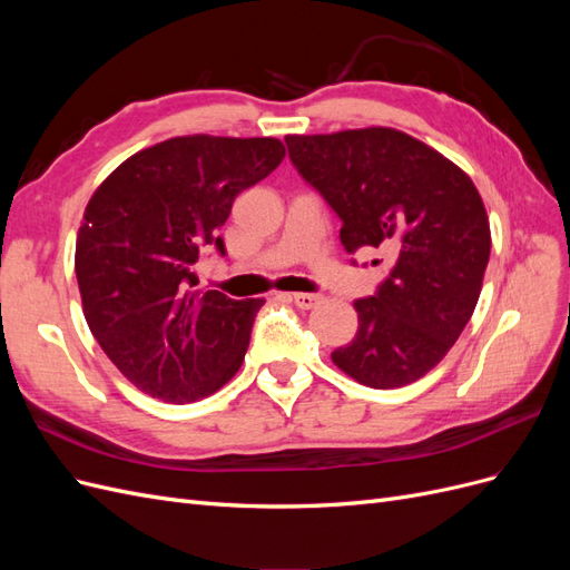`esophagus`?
Here are the masks:
<instances>
[{
    "instance_id": "1",
    "label": "esophagus",
    "mask_w": 570,
    "mask_h": 570,
    "mask_svg": "<svg viewBox=\"0 0 570 570\" xmlns=\"http://www.w3.org/2000/svg\"><path fill=\"white\" fill-rule=\"evenodd\" d=\"M289 302H295L299 308H314L321 302V295H312V292H295V295H287Z\"/></svg>"
}]
</instances>
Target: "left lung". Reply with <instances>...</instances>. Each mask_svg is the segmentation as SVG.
Segmentation results:
<instances>
[{"label": "left lung", "instance_id": "8db88e82", "mask_svg": "<svg viewBox=\"0 0 570 570\" xmlns=\"http://www.w3.org/2000/svg\"><path fill=\"white\" fill-rule=\"evenodd\" d=\"M285 145L342 220L344 252L381 249L390 262L373 295L354 302L358 331L333 361L375 390L419 381L452 350L480 297L492 243L475 185L392 128L287 135Z\"/></svg>", "mask_w": 570, "mask_h": 570}]
</instances>
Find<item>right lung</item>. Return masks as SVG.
Returning a JSON list of instances; mask_svg holds the SVG:
<instances>
[{
  "mask_svg": "<svg viewBox=\"0 0 570 570\" xmlns=\"http://www.w3.org/2000/svg\"><path fill=\"white\" fill-rule=\"evenodd\" d=\"M273 137H174L132 154L97 187L76 243L82 312L99 347L142 392L189 404L243 366L262 299L202 292L197 264L226 256L235 197L273 174Z\"/></svg>",
  "mask_w": 570,
  "mask_h": 570,
  "instance_id": "obj_1",
  "label": "right lung"
}]
</instances>
